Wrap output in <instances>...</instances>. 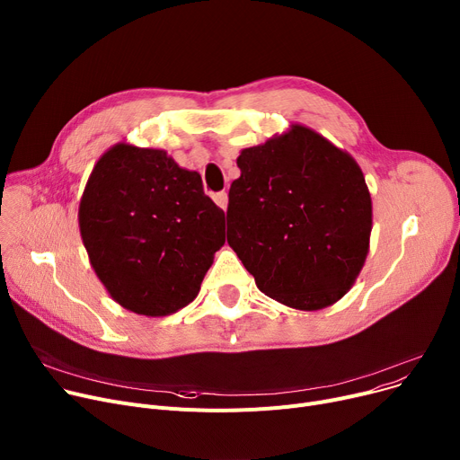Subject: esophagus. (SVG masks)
<instances>
[{"instance_id":"esophagus-1","label":"esophagus","mask_w":460,"mask_h":460,"mask_svg":"<svg viewBox=\"0 0 460 460\" xmlns=\"http://www.w3.org/2000/svg\"><path fill=\"white\" fill-rule=\"evenodd\" d=\"M213 200H215V204H217L221 209H226V208H228V195H226L225 191H221V193H217V195H213Z\"/></svg>"}]
</instances>
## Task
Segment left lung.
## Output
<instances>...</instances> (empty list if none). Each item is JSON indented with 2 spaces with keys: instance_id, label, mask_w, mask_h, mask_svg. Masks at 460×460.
I'll return each mask as SVG.
<instances>
[{
  "instance_id": "8db88e82",
  "label": "left lung",
  "mask_w": 460,
  "mask_h": 460,
  "mask_svg": "<svg viewBox=\"0 0 460 460\" xmlns=\"http://www.w3.org/2000/svg\"><path fill=\"white\" fill-rule=\"evenodd\" d=\"M228 245L261 293L323 310L353 288L369 252L371 195L355 157L303 124L241 150Z\"/></svg>"
}]
</instances>
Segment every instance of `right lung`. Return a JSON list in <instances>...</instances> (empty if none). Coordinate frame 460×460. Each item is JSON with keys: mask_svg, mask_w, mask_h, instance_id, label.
I'll return each instance as SVG.
<instances>
[{"mask_svg": "<svg viewBox=\"0 0 460 460\" xmlns=\"http://www.w3.org/2000/svg\"><path fill=\"white\" fill-rule=\"evenodd\" d=\"M79 234L96 277L122 308L164 317L191 303L225 245V211L202 178L161 148L117 143L79 200Z\"/></svg>", "mask_w": 460, "mask_h": 460, "instance_id": "add662e5", "label": "right lung"}]
</instances>
